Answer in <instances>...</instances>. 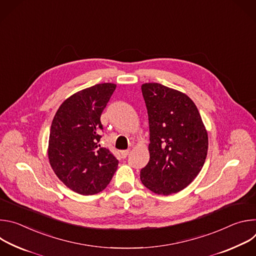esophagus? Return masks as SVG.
<instances>
[{
    "instance_id": "1",
    "label": "esophagus",
    "mask_w": 256,
    "mask_h": 256,
    "mask_svg": "<svg viewBox=\"0 0 256 256\" xmlns=\"http://www.w3.org/2000/svg\"><path fill=\"white\" fill-rule=\"evenodd\" d=\"M128 153H130V151H128V150H124V151H122V152H120V154H122V158H126V156L128 155Z\"/></svg>"
}]
</instances>
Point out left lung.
<instances>
[{"instance_id": "obj_1", "label": "left lung", "mask_w": 256, "mask_h": 256, "mask_svg": "<svg viewBox=\"0 0 256 256\" xmlns=\"http://www.w3.org/2000/svg\"><path fill=\"white\" fill-rule=\"evenodd\" d=\"M147 106L150 160L140 170L142 184L169 196L184 190L200 172L208 154V132L194 101L158 83L142 85Z\"/></svg>"}]
</instances>
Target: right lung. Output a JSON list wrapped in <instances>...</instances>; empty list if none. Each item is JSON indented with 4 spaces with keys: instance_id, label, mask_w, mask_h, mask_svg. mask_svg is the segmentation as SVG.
I'll return each instance as SVG.
<instances>
[{
    "instance_id": "obj_1",
    "label": "right lung",
    "mask_w": 256,
    "mask_h": 256,
    "mask_svg": "<svg viewBox=\"0 0 256 256\" xmlns=\"http://www.w3.org/2000/svg\"><path fill=\"white\" fill-rule=\"evenodd\" d=\"M116 88L103 83L72 95L58 109L50 126V166L70 190L83 196L102 192L118 169V160L100 144L101 114Z\"/></svg>"
}]
</instances>
